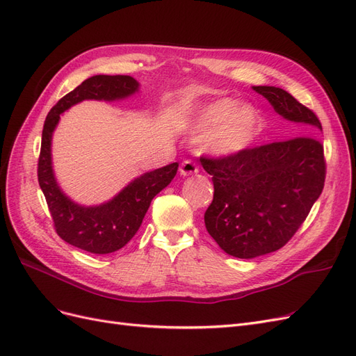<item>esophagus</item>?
Wrapping results in <instances>:
<instances>
[{
    "label": "esophagus",
    "mask_w": 356,
    "mask_h": 356,
    "mask_svg": "<svg viewBox=\"0 0 356 356\" xmlns=\"http://www.w3.org/2000/svg\"><path fill=\"white\" fill-rule=\"evenodd\" d=\"M199 172V166L195 163V161L191 160H184L181 163V168H179V174L182 177H188V175H193V174H197Z\"/></svg>",
    "instance_id": "obj_1"
}]
</instances>
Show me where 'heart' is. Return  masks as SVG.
Instances as JSON below:
<instances>
[{"label":"heart","mask_w":356,"mask_h":356,"mask_svg":"<svg viewBox=\"0 0 356 356\" xmlns=\"http://www.w3.org/2000/svg\"><path fill=\"white\" fill-rule=\"evenodd\" d=\"M195 134L204 135L207 149L217 157H233L250 149L263 131V120L255 106L238 99L222 98L204 104L188 118Z\"/></svg>","instance_id":"heart-1"}]
</instances>
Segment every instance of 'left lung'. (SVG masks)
I'll use <instances>...</instances> for the list:
<instances>
[{
  "label": "left lung",
  "instance_id": "obj_1",
  "mask_svg": "<svg viewBox=\"0 0 356 356\" xmlns=\"http://www.w3.org/2000/svg\"><path fill=\"white\" fill-rule=\"evenodd\" d=\"M297 135L224 159H200L212 177L213 200L204 225L224 252L255 258L275 252L294 236L325 181L321 122L294 96L275 86H252Z\"/></svg>",
  "mask_w": 356,
  "mask_h": 356
}]
</instances>
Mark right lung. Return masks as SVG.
I'll list each match as a JSON object with an SVG mask.
<instances>
[{"mask_svg": "<svg viewBox=\"0 0 356 356\" xmlns=\"http://www.w3.org/2000/svg\"><path fill=\"white\" fill-rule=\"evenodd\" d=\"M139 92V83L131 75H93L53 106L42 127L38 159V182L44 193L58 234L67 243L92 254L118 251L131 241L143 224L156 195L168 187L178 163L136 177L114 197L86 207L67 196L58 184L51 161V138L60 114L83 101H123Z\"/></svg>", "mask_w": 356, "mask_h": 356, "instance_id": "add662e5", "label": "right lung"}]
</instances>
